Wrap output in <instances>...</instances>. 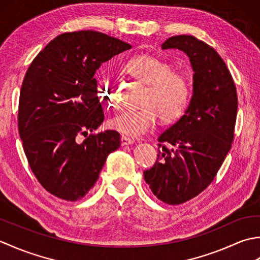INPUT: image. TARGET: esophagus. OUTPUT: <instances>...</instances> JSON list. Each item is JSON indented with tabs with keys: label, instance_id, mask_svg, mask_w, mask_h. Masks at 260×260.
<instances>
[{
	"label": "esophagus",
	"instance_id": "1",
	"mask_svg": "<svg viewBox=\"0 0 260 260\" xmlns=\"http://www.w3.org/2000/svg\"><path fill=\"white\" fill-rule=\"evenodd\" d=\"M120 141H121V145H123V146L131 145V144H133V143H134L133 140L129 139V137H126V136H121Z\"/></svg>",
	"mask_w": 260,
	"mask_h": 260
}]
</instances>
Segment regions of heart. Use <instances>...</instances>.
<instances>
[{"instance_id":"1","label":"heart","mask_w":260,"mask_h":260,"mask_svg":"<svg viewBox=\"0 0 260 260\" xmlns=\"http://www.w3.org/2000/svg\"><path fill=\"white\" fill-rule=\"evenodd\" d=\"M125 69L147 87L141 101L143 106L125 109L110 119L113 129L140 137L153 128L158 116L163 121H173L183 114L189 102V84L181 73L171 70L168 61L152 54H139L125 63ZM97 95L108 107H119V93L109 77L97 79Z\"/></svg>"}]
</instances>
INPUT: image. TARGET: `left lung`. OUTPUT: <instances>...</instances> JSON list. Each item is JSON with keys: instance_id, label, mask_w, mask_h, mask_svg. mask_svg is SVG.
<instances>
[{"instance_id": "1", "label": "left lung", "mask_w": 260, "mask_h": 260, "mask_svg": "<svg viewBox=\"0 0 260 260\" xmlns=\"http://www.w3.org/2000/svg\"><path fill=\"white\" fill-rule=\"evenodd\" d=\"M162 49L189 57L193 95L185 114L158 137L155 164L144 180L158 200L184 203L207 189L234 141L238 97L233 77L212 47L192 36H174Z\"/></svg>"}]
</instances>
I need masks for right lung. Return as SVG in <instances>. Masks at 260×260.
<instances>
[{"instance_id":"add662e5","label":"right lung","mask_w":260,"mask_h":260,"mask_svg":"<svg viewBox=\"0 0 260 260\" xmlns=\"http://www.w3.org/2000/svg\"><path fill=\"white\" fill-rule=\"evenodd\" d=\"M131 45L97 31L62 33L33 59L22 82L19 134L33 174L66 201L84 198L110 153L120 146L116 131L79 135L104 121L95 74Z\"/></svg>"}]
</instances>
